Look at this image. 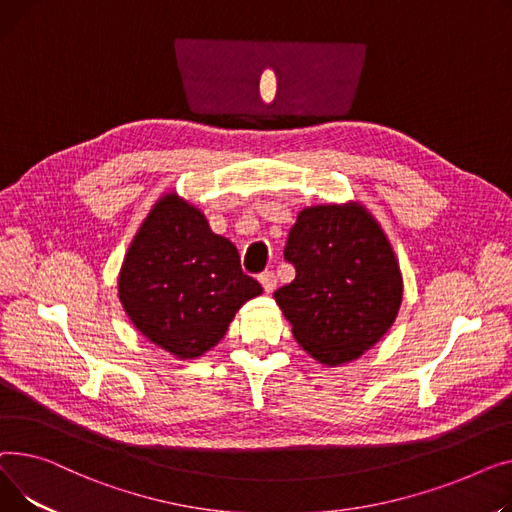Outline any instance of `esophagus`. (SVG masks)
Returning <instances> with one entry per match:
<instances>
[{"label":"esophagus","instance_id":"esophagus-1","mask_svg":"<svg viewBox=\"0 0 512 512\" xmlns=\"http://www.w3.org/2000/svg\"><path fill=\"white\" fill-rule=\"evenodd\" d=\"M258 281L266 293H273L277 287V275L270 273V270H264V273L258 277Z\"/></svg>","mask_w":512,"mask_h":512}]
</instances>
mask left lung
<instances>
[{"label": "left lung", "instance_id": "1", "mask_svg": "<svg viewBox=\"0 0 512 512\" xmlns=\"http://www.w3.org/2000/svg\"><path fill=\"white\" fill-rule=\"evenodd\" d=\"M285 260L295 279L275 291L293 337L320 364L370 349L395 322L403 279L386 235L364 206L322 204L299 213Z\"/></svg>", "mask_w": 512, "mask_h": 512}]
</instances>
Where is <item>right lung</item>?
<instances>
[{"mask_svg": "<svg viewBox=\"0 0 512 512\" xmlns=\"http://www.w3.org/2000/svg\"><path fill=\"white\" fill-rule=\"evenodd\" d=\"M260 293L237 248L175 194L150 210L119 275V299L134 326L179 359L215 347L235 312Z\"/></svg>", "mask_w": 512, "mask_h": 512, "instance_id": "obj_1", "label": "right lung"}]
</instances>
